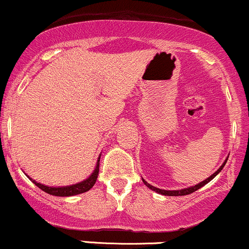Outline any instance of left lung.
Instances as JSON below:
<instances>
[{
	"label": "left lung",
	"mask_w": 249,
	"mask_h": 249,
	"mask_svg": "<svg viewBox=\"0 0 249 249\" xmlns=\"http://www.w3.org/2000/svg\"><path fill=\"white\" fill-rule=\"evenodd\" d=\"M226 163H227V160H225V162H223V164L220 166V169H218L217 171H215V173L213 174L212 176H209L208 178H206V179H204V181L200 182V183H198V184L194 185V187L185 188V189H181V190H164V189H160V188H156V187H154V185L149 184V183H147L146 181H144V179H143V182H144V184H145L146 187L149 188V189L154 190V191H156V193L160 194V195H165V196H184V195H189V194L194 193V191H196V190H198V189H200V188L203 187V185H206L207 183H209L210 181H212V179L214 178V177L216 176V175L220 173L221 170H222L223 166H225Z\"/></svg>",
	"instance_id": "8db88e82"
}]
</instances>
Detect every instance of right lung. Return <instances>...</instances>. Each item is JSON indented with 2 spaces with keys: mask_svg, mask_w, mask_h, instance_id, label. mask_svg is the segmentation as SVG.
Returning <instances> with one entry per match:
<instances>
[{
  "mask_svg": "<svg viewBox=\"0 0 249 249\" xmlns=\"http://www.w3.org/2000/svg\"><path fill=\"white\" fill-rule=\"evenodd\" d=\"M99 160H100V157L98 158V162H97V165H95L94 171L92 173V175L89 177V178L85 179V181L80 182V183L73 184V185H66V187H47V185L35 182L34 179H32V178H29V179H31V181L34 183L36 187H39L41 190H43L45 193L49 194V195H53V196L78 195V194L86 193V191H89L94 185V183L98 178V174H99Z\"/></svg>",
  "mask_w": 249,
  "mask_h": 249,
  "instance_id": "1",
  "label": "right lung"
}]
</instances>
